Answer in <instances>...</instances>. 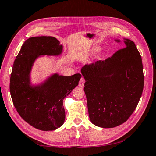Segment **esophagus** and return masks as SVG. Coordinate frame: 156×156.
<instances>
[{
	"label": "esophagus",
	"instance_id": "obj_1",
	"mask_svg": "<svg viewBox=\"0 0 156 156\" xmlns=\"http://www.w3.org/2000/svg\"><path fill=\"white\" fill-rule=\"evenodd\" d=\"M84 83H85V80H84V77H82L80 80V82H79V87L81 88H83L84 87Z\"/></svg>",
	"mask_w": 156,
	"mask_h": 156
}]
</instances>
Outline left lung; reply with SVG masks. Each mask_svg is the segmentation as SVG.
Here are the masks:
<instances>
[{"label":"left lung","mask_w":156,"mask_h":156,"mask_svg":"<svg viewBox=\"0 0 156 156\" xmlns=\"http://www.w3.org/2000/svg\"><path fill=\"white\" fill-rule=\"evenodd\" d=\"M125 48L112 57L81 69L89 118L100 127L113 128L126 122L143 91L141 56L133 41L125 39Z\"/></svg>","instance_id":"obj_1"}]
</instances>
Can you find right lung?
<instances>
[{"mask_svg":"<svg viewBox=\"0 0 156 156\" xmlns=\"http://www.w3.org/2000/svg\"><path fill=\"white\" fill-rule=\"evenodd\" d=\"M62 51V44L54 37H32L23 44L13 65L9 84L13 104L20 117L39 130L53 131L63 125V100L82 76L55 73L41 85H31L30 73L36 58L42 55L58 56Z\"/></svg>","mask_w":156,"mask_h":156,"instance_id":"add662e5","label":"right lung"}]
</instances>
